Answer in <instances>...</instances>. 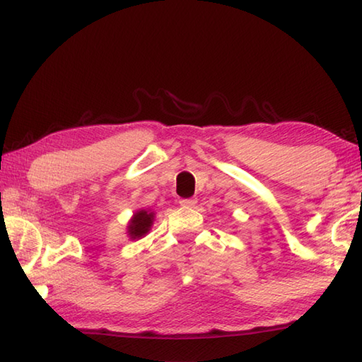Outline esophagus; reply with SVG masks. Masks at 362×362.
Masks as SVG:
<instances>
[{"instance_id":"obj_1","label":"esophagus","mask_w":362,"mask_h":362,"mask_svg":"<svg viewBox=\"0 0 362 362\" xmlns=\"http://www.w3.org/2000/svg\"><path fill=\"white\" fill-rule=\"evenodd\" d=\"M197 204L196 199L189 197V199H180V205L182 206H194Z\"/></svg>"}]
</instances>
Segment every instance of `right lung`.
<instances>
[{"mask_svg": "<svg viewBox=\"0 0 362 362\" xmlns=\"http://www.w3.org/2000/svg\"><path fill=\"white\" fill-rule=\"evenodd\" d=\"M152 219H153V213H148V211H138L135 213L134 219L130 221L129 224V235L134 238H141L143 235H146L149 232V228L152 226Z\"/></svg>", "mask_w": 362, "mask_h": 362, "instance_id": "1", "label": "right lung"}]
</instances>
